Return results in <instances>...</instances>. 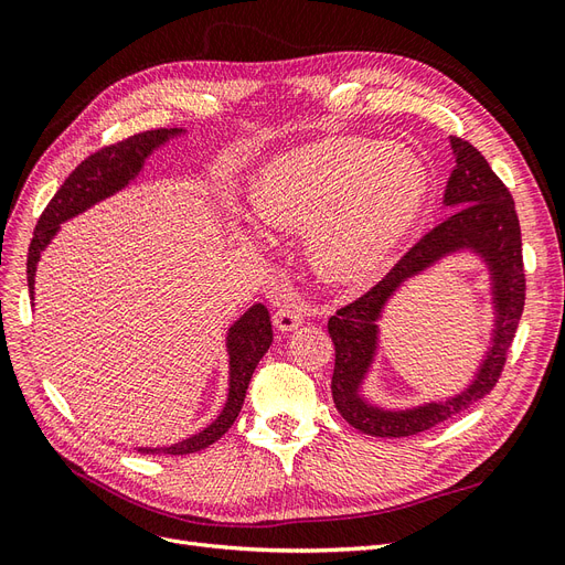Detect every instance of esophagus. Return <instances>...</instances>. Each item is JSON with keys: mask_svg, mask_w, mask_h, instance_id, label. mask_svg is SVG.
Here are the masks:
<instances>
[{"mask_svg": "<svg viewBox=\"0 0 565 565\" xmlns=\"http://www.w3.org/2000/svg\"><path fill=\"white\" fill-rule=\"evenodd\" d=\"M303 313L306 311H303V306L299 301L285 303L276 311V316H273V324H276L280 332H292L303 322Z\"/></svg>", "mask_w": 565, "mask_h": 565, "instance_id": "34e87169", "label": "esophagus"}]
</instances>
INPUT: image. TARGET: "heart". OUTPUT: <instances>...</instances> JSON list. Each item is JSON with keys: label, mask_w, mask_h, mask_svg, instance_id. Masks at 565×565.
Wrapping results in <instances>:
<instances>
[{"label": "heart", "mask_w": 565, "mask_h": 565, "mask_svg": "<svg viewBox=\"0 0 565 565\" xmlns=\"http://www.w3.org/2000/svg\"><path fill=\"white\" fill-rule=\"evenodd\" d=\"M426 169L413 150L341 136L282 152L252 183L268 226L309 233L320 278L377 280L413 233L426 202Z\"/></svg>", "instance_id": "b5f03b06"}]
</instances>
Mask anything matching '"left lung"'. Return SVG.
Masks as SVG:
<instances>
[{
    "label": "left lung",
    "instance_id": "obj_1",
    "mask_svg": "<svg viewBox=\"0 0 565 565\" xmlns=\"http://www.w3.org/2000/svg\"><path fill=\"white\" fill-rule=\"evenodd\" d=\"M455 169L446 185L443 204L450 210L446 221L426 233L405 252L403 259L361 299L339 309L328 330L334 344L332 398L353 429L380 436H415L446 422L492 391L498 384L507 353L514 341L525 303V273L521 252V226L509 188L492 172L481 150L469 141L450 139ZM469 248L487 262L493 285L495 328L491 349L475 382L448 402L425 404L407 411H386L362 398L360 386L379 343L383 306L399 285L450 253Z\"/></svg>",
    "mask_w": 565,
    "mask_h": 565
}]
</instances>
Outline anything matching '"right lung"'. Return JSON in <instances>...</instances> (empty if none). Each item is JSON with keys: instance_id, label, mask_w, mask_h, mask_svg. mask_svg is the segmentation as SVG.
Listing matches in <instances>:
<instances>
[{"instance_id": "1", "label": "right lung", "mask_w": 565, "mask_h": 565, "mask_svg": "<svg viewBox=\"0 0 565 565\" xmlns=\"http://www.w3.org/2000/svg\"><path fill=\"white\" fill-rule=\"evenodd\" d=\"M185 129H150L143 134H134L129 139L106 146L96 150L84 162L75 167V172L63 181V185L56 191L42 212L35 235H32V243L28 249V287H30V299H35V270L42 252L46 245L54 241L61 224L67 218L82 214L89 210L92 204L115 195L117 191L139 177L143 169V162L152 150L164 146L169 139L183 134ZM273 341V328H270V316L264 303H254L249 311H245L237 318L226 337V349H228V398L221 415L204 429L191 438L179 440L169 448H139L143 455H191L198 450L210 448L224 436L233 422L241 415V407L245 403V393L249 386L252 374L259 365L264 353L268 351Z\"/></svg>"}]
</instances>
